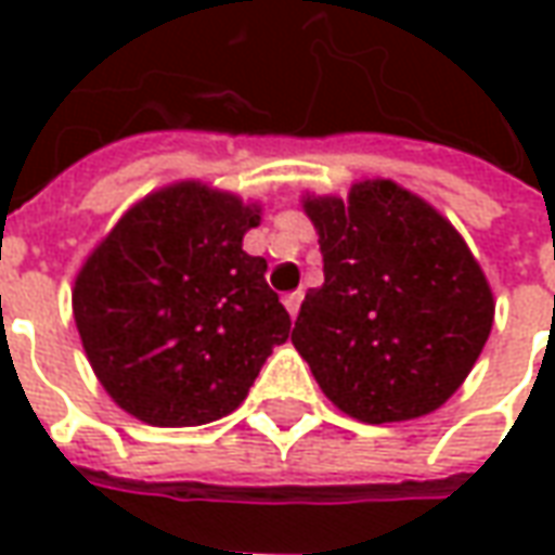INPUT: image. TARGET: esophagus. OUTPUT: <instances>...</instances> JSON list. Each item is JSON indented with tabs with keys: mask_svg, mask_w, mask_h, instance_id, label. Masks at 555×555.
Instances as JSON below:
<instances>
[{
	"mask_svg": "<svg viewBox=\"0 0 555 555\" xmlns=\"http://www.w3.org/2000/svg\"><path fill=\"white\" fill-rule=\"evenodd\" d=\"M285 309H288L291 318H297V312H300V302H302V291H291V294H285Z\"/></svg>",
	"mask_w": 555,
	"mask_h": 555,
	"instance_id": "obj_1",
	"label": "esophagus"
}]
</instances>
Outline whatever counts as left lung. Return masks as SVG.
<instances>
[{
  "label": "left lung",
  "mask_w": 555,
  "mask_h": 555,
  "mask_svg": "<svg viewBox=\"0 0 555 555\" xmlns=\"http://www.w3.org/2000/svg\"><path fill=\"white\" fill-rule=\"evenodd\" d=\"M324 255L291 333L341 413L428 416L461 389L493 326V291L449 219L396 181L302 195Z\"/></svg>",
  "instance_id": "8db88e82"
}]
</instances>
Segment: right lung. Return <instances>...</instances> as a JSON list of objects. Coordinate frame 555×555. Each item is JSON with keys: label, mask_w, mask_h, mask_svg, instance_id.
<instances>
[{"label": "right lung", "mask_w": 555, "mask_h": 555, "mask_svg": "<svg viewBox=\"0 0 555 555\" xmlns=\"http://www.w3.org/2000/svg\"><path fill=\"white\" fill-rule=\"evenodd\" d=\"M261 205L202 181L147 193L74 282L82 350L115 404L157 428H193L243 404L291 318L267 261L243 253Z\"/></svg>", "instance_id": "1"}]
</instances>
